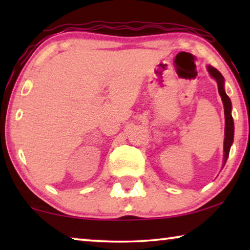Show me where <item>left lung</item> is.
Instances as JSON below:
<instances>
[{"label":"left lung","instance_id":"8db88e82","mask_svg":"<svg viewBox=\"0 0 250 250\" xmlns=\"http://www.w3.org/2000/svg\"><path fill=\"white\" fill-rule=\"evenodd\" d=\"M208 71L211 75V77H214L217 82L218 86V93H220L222 101H223L224 105V115H225V138H224V163L223 166L227 163L229 153H230V148L232 142H233V134H234V125H233V118L231 115V100L228 97L227 93L224 91V77L222 76V74L218 71L216 68L208 66Z\"/></svg>","mask_w":250,"mask_h":250}]
</instances>
